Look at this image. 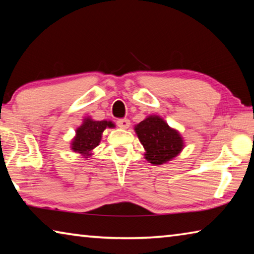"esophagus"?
I'll return each instance as SVG.
<instances>
[{
    "instance_id": "1",
    "label": "esophagus",
    "mask_w": 254,
    "mask_h": 254,
    "mask_svg": "<svg viewBox=\"0 0 254 254\" xmlns=\"http://www.w3.org/2000/svg\"><path fill=\"white\" fill-rule=\"evenodd\" d=\"M118 127H121V128H127L128 127H130V121H128L127 119H120L118 120Z\"/></svg>"
}]
</instances>
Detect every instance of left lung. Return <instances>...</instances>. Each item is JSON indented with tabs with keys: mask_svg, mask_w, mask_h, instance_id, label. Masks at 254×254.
Segmentation results:
<instances>
[{
	"mask_svg": "<svg viewBox=\"0 0 254 254\" xmlns=\"http://www.w3.org/2000/svg\"><path fill=\"white\" fill-rule=\"evenodd\" d=\"M134 130L145 149V159L152 165L166 163L184 148V140L179 132L157 115H150L136 124Z\"/></svg>",
	"mask_w": 254,
	"mask_h": 254,
	"instance_id": "1",
	"label": "left lung"
}]
</instances>
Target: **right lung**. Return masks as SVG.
Returning <instances> with one entry per match:
<instances>
[{
	"label": "right lung",
	"instance_id": "add662e5",
	"mask_svg": "<svg viewBox=\"0 0 254 254\" xmlns=\"http://www.w3.org/2000/svg\"><path fill=\"white\" fill-rule=\"evenodd\" d=\"M106 127H114L110 121H94L86 118L81 126L76 130V136L72 139L71 150L78 152L84 158H88L94 148L101 142L102 133Z\"/></svg>",
	"mask_w": 254,
	"mask_h": 254
}]
</instances>
